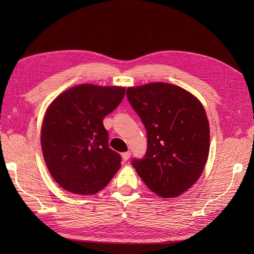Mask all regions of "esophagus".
<instances>
[{
    "mask_svg": "<svg viewBox=\"0 0 254 254\" xmlns=\"http://www.w3.org/2000/svg\"><path fill=\"white\" fill-rule=\"evenodd\" d=\"M129 156H130V152L129 151H127V152L123 153V158L125 159V161H127V159L129 158Z\"/></svg>",
    "mask_w": 254,
    "mask_h": 254,
    "instance_id": "34e87169",
    "label": "esophagus"
}]
</instances>
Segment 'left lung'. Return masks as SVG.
<instances>
[{
    "label": "left lung",
    "instance_id": "left-lung-1",
    "mask_svg": "<svg viewBox=\"0 0 254 254\" xmlns=\"http://www.w3.org/2000/svg\"><path fill=\"white\" fill-rule=\"evenodd\" d=\"M127 100L147 130V150L131 165L162 197L178 196L202 175L210 129L202 103L185 89L154 82L127 89Z\"/></svg>",
    "mask_w": 254,
    "mask_h": 254
}]
</instances>
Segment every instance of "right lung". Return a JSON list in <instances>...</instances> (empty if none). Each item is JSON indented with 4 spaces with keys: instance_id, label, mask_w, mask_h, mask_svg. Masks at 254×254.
Instances as JSON below:
<instances>
[{
    "instance_id": "obj_1",
    "label": "right lung",
    "mask_w": 254,
    "mask_h": 254,
    "mask_svg": "<svg viewBox=\"0 0 254 254\" xmlns=\"http://www.w3.org/2000/svg\"><path fill=\"white\" fill-rule=\"evenodd\" d=\"M125 93V87L80 84L48 107L41 129L42 151L51 176L64 190L95 194L119 170L122 156L109 148L103 119Z\"/></svg>"
}]
</instances>
